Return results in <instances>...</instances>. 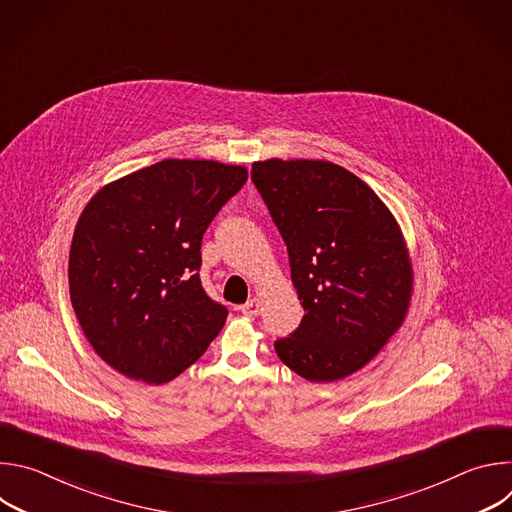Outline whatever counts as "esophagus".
<instances>
[{"label": "esophagus", "mask_w": 512, "mask_h": 512, "mask_svg": "<svg viewBox=\"0 0 512 512\" xmlns=\"http://www.w3.org/2000/svg\"><path fill=\"white\" fill-rule=\"evenodd\" d=\"M241 312H243L245 316H249V318H255V316H259V312H261V302H259L257 298H253V300H249L245 306H241Z\"/></svg>", "instance_id": "34e87169"}]
</instances>
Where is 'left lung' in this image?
Instances as JSON below:
<instances>
[{
	"label": "left lung",
	"instance_id": "obj_1",
	"mask_svg": "<svg viewBox=\"0 0 512 512\" xmlns=\"http://www.w3.org/2000/svg\"><path fill=\"white\" fill-rule=\"evenodd\" d=\"M304 306L296 332L275 342L283 364L312 383L340 381L371 362L401 328L413 265L387 204L358 176L324 160L255 162Z\"/></svg>",
	"mask_w": 512,
	"mask_h": 512
}]
</instances>
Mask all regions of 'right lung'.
Masks as SVG:
<instances>
[{
    "label": "right lung",
    "mask_w": 512,
    "mask_h": 512,
    "mask_svg": "<svg viewBox=\"0 0 512 512\" xmlns=\"http://www.w3.org/2000/svg\"><path fill=\"white\" fill-rule=\"evenodd\" d=\"M245 182V166L162 160L89 200L70 245V302L109 367L164 385L221 332L229 312L204 294L200 245Z\"/></svg>",
    "instance_id": "1"
}]
</instances>
